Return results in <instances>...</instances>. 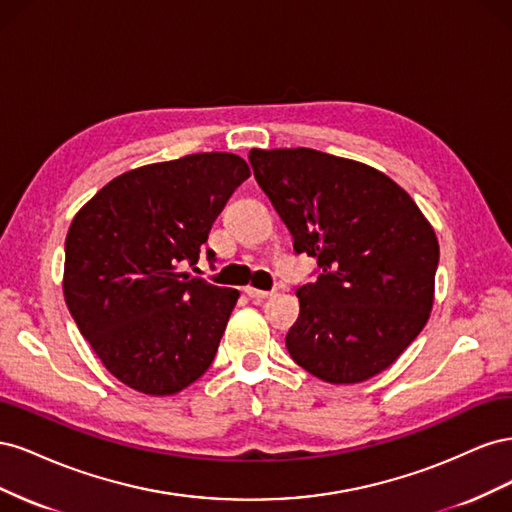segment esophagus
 Returning <instances> with one entry per match:
<instances>
[{
  "instance_id": "esophagus-1",
  "label": "esophagus",
  "mask_w": 512,
  "mask_h": 512,
  "mask_svg": "<svg viewBox=\"0 0 512 512\" xmlns=\"http://www.w3.org/2000/svg\"><path fill=\"white\" fill-rule=\"evenodd\" d=\"M245 294L250 299H254V301H262V299H269V297H273V292H269V290H258V288H252V286H245Z\"/></svg>"
}]
</instances>
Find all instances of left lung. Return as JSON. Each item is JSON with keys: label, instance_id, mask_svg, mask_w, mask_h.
<instances>
[{"label": "left lung", "instance_id": "1", "mask_svg": "<svg viewBox=\"0 0 512 512\" xmlns=\"http://www.w3.org/2000/svg\"><path fill=\"white\" fill-rule=\"evenodd\" d=\"M254 177L320 275L297 288L286 335L294 363L331 384L393 365L433 307L438 237L410 194L380 170L316 149H252Z\"/></svg>", "mask_w": 512, "mask_h": 512}]
</instances>
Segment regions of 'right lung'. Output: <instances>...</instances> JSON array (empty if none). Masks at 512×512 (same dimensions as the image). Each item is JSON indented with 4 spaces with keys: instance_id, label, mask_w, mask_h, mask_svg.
<instances>
[{
    "instance_id": "right-lung-1",
    "label": "right lung",
    "mask_w": 512,
    "mask_h": 512,
    "mask_svg": "<svg viewBox=\"0 0 512 512\" xmlns=\"http://www.w3.org/2000/svg\"><path fill=\"white\" fill-rule=\"evenodd\" d=\"M247 177L250 166L235 153H192L128 170L74 215L66 305L102 365L130 389L175 395L209 369L239 290L181 267L196 265L211 224Z\"/></svg>"
}]
</instances>
